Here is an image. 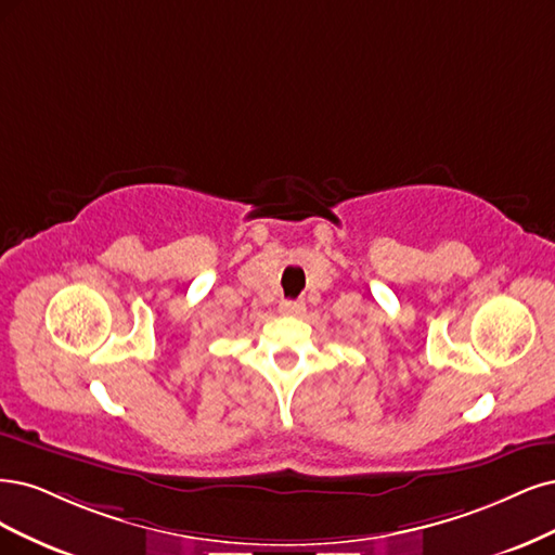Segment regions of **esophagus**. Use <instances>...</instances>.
<instances>
[{
    "label": "esophagus",
    "mask_w": 555,
    "mask_h": 555,
    "mask_svg": "<svg viewBox=\"0 0 555 555\" xmlns=\"http://www.w3.org/2000/svg\"><path fill=\"white\" fill-rule=\"evenodd\" d=\"M279 311L283 315H301L304 311H307V307H304V301H299V299H283Z\"/></svg>",
    "instance_id": "esophagus-1"
}]
</instances>
